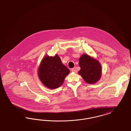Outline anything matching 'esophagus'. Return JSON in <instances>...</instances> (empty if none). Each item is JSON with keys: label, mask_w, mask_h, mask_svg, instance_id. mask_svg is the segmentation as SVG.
I'll list each match as a JSON object with an SVG mask.
<instances>
[{"label": "esophagus", "mask_w": 131, "mask_h": 131, "mask_svg": "<svg viewBox=\"0 0 131 131\" xmlns=\"http://www.w3.org/2000/svg\"><path fill=\"white\" fill-rule=\"evenodd\" d=\"M71 71L72 72H77V69H76V67H74V68H73L71 69Z\"/></svg>", "instance_id": "34e87169"}]
</instances>
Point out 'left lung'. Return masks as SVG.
<instances>
[{
	"instance_id": "1",
	"label": "left lung",
	"mask_w": 131,
	"mask_h": 131,
	"mask_svg": "<svg viewBox=\"0 0 131 131\" xmlns=\"http://www.w3.org/2000/svg\"><path fill=\"white\" fill-rule=\"evenodd\" d=\"M79 65L81 69L78 73L86 82L94 84L100 79L102 67L97 60L87 54H83L79 59Z\"/></svg>"
}]
</instances>
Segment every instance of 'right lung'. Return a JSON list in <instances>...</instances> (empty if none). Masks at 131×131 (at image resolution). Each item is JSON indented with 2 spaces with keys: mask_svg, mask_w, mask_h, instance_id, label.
<instances>
[{
  "mask_svg": "<svg viewBox=\"0 0 131 131\" xmlns=\"http://www.w3.org/2000/svg\"><path fill=\"white\" fill-rule=\"evenodd\" d=\"M70 71L62 62L58 55L45 56L41 62L38 76L44 86L51 89L60 87Z\"/></svg>",
  "mask_w": 131,
  "mask_h": 131,
  "instance_id": "obj_1",
  "label": "right lung"
}]
</instances>
